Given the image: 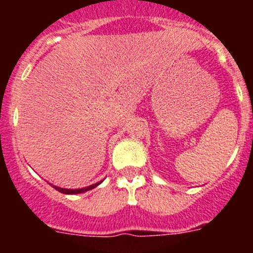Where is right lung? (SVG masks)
<instances>
[{
    "label": "right lung",
    "mask_w": 253,
    "mask_h": 253,
    "mask_svg": "<svg viewBox=\"0 0 253 253\" xmlns=\"http://www.w3.org/2000/svg\"><path fill=\"white\" fill-rule=\"evenodd\" d=\"M100 182H97V184L95 185H91V186H87L84 187V189H77V190H69V189H60V187L58 186H53L55 190H58L59 193H63V194H81V193H84V191H88V190L93 189V187H96L97 185H99Z\"/></svg>",
    "instance_id": "1"
}]
</instances>
